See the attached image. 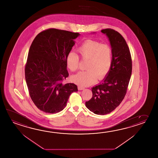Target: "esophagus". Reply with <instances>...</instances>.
Here are the masks:
<instances>
[{"mask_svg": "<svg viewBox=\"0 0 158 158\" xmlns=\"http://www.w3.org/2000/svg\"><path fill=\"white\" fill-rule=\"evenodd\" d=\"M77 89H78V90H83V89H84V88L80 87V86H78V87H77Z\"/></svg>", "mask_w": 158, "mask_h": 158, "instance_id": "obj_1", "label": "esophagus"}]
</instances>
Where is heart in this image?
Listing matches in <instances>:
<instances>
[{
    "label": "heart",
    "instance_id": "1",
    "mask_svg": "<svg viewBox=\"0 0 158 158\" xmlns=\"http://www.w3.org/2000/svg\"><path fill=\"white\" fill-rule=\"evenodd\" d=\"M82 59L88 60L86 71H79L72 77V81L81 87L94 83L98 78L101 80L109 73L113 62V51L107 44L92 40L84 42L77 49ZM66 63L71 71L79 67V57L74 52L68 53Z\"/></svg>",
    "mask_w": 158,
    "mask_h": 158
}]
</instances>
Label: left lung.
<instances>
[{"label":"left lung","instance_id":"left-lung-1","mask_svg":"<svg viewBox=\"0 0 158 158\" xmlns=\"http://www.w3.org/2000/svg\"><path fill=\"white\" fill-rule=\"evenodd\" d=\"M101 32L109 40L113 62L103 81L92 88V98L85 102L87 108L97 115L109 114L122 102L127 93L132 69L131 53L122 35L113 29H103Z\"/></svg>","mask_w":158,"mask_h":158}]
</instances>
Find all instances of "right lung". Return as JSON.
I'll use <instances>...</instances> for the list:
<instances>
[{
  "label": "right lung",
  "instance_id": "1",
  "mask_svg": "<svg viewBox=\"0 0 158 158\" xmlns=\"http://www.w3.org/2000/svg\"><path fill=\"white\" fill-rule=\"evenodd\" d=\"M77 32L49 29L38 34L29 49L25 79L29 94L39 110L54 114L66 106L70 95L77 92L74 83H62L69 76L66 58L75 44Z\"/></svg>",
  "mask_w": 158,
  "mask_h": 158
}]
</instances>
